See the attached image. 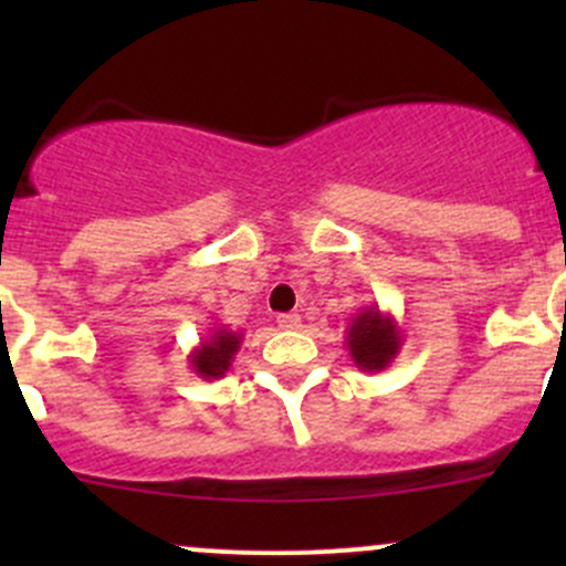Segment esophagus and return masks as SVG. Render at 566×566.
<instances>
[{
	"mask_svg": "<svg viewBox=\"0 0 566 566\" xmlns=\"http://www.w3.org/2000/svg\"><path fill=\"white\" fill-rule=\"evenodd\" d=\"M276 323H279V328H284V331L301 328V317L295 315V312H287V315H279Z\"/></svg>",
	"mask_w": 566,
	"mask_h": 566,
	"instance_id": "34e87169",
	"label": "esophagus"
}]
</instances>
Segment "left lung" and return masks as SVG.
I'll use <instances>...</instances> for the list:
<instances>
[{"label": "left lung", "mask_w": 566, "mask_h": 566, "mask_svg": "<svg viewBox=\"0 0 566 566\" xmlns=\"http://www.w3.org/2000/svg\"><path fill=\"white\" fill-rule=\"evenodd\" d=\"M347 350H350L353 364L364 373H384L397 358L402 347V331L389 312L380 310L378 304L364 306L347 325Z\"/></svg>", "instance_id": "1"}]
</instances>
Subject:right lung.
Here are the masks:
<instances>
[{"instance_id": "1", "label": "right lung", "mask_w": 566, "mask_h": 566, "mask_svg": "<svg viewBox=\"0 0 566 566\" xmlns=\"http://www.w3.org/2000/svg\"><path fill=\"white\" fill-rule=\"evenodd\" d=\"M243 334L241 331H230L227 325H213L210 336H205L188 356L193 373L202 380H219L224 378L227 369L232 367V358L241 350Z\"/></svg>"}]
</instances>
